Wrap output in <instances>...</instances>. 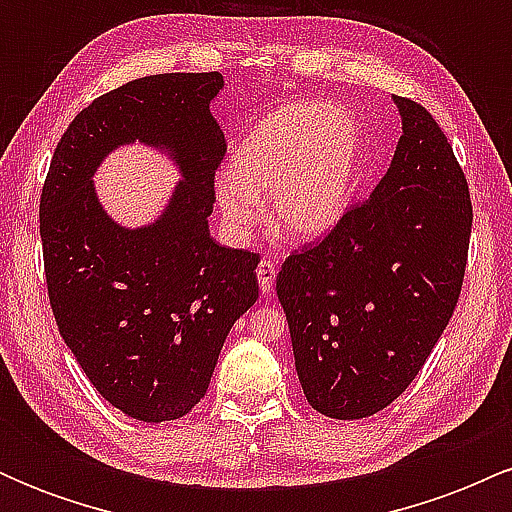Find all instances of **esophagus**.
Listing matches in <instances>:
<instances>
[{
	"instance_id": "1",
	"label": "esophagus",
	"mask_w": 512,
	"mask_h": 512,
	"mask_svg": "<svg viewBox=\"0 0 512 512\" xmlns=\"http://www.w3.org/2000/svg\"><path fill=\"white\" fill-rule=\"evenodd\" d=\"M257 281H260V289L264 296H272L276 284V267L272 260H262L257 264Z\"/></svg>"
}]
</instances>
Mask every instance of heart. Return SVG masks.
Wrapping results in <instances>:
<instances>
[{"instance_id": "b5f03b06", "label": "heart", "mask_w": 512, "mask_h": 512, "mask_svg": "<svg viewBox=\"0 0 512 512\" xmlns=\"http://www.w3.org/2000/svg\"><path fill=\"white\" fill-rule=\"evenodd\" d=\"M361 127L342 105L293 101L262 117L216 178L223 219L238 233L260 221L257 197L269 192L274 233L315 240L344 216L361 158Z\"/></svg>"}]
</instances>
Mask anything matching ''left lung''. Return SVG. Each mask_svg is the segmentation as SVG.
Listing matches in <instances>:
<instances>
[{
    "mask_svg": "<svg viewBox=\"0 0 512 512\" xmlns=\"http://www.w3.org/2000/svg\"><path fill=\"white\" fill-rule=\"evenodd\" d=\"M395 103L402 137L383 180L276 276L303 395L330 419H366L407 390L467 267V178L424 105Z\"/></svg>",
    "mask_w": 512,
    "mask_h": 512,
    "instance_id": "obj_1",
    "label": "left lung"
}]
</instances>
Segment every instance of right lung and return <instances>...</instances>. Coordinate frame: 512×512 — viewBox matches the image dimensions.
Segmentation results:
<instances>
[{
    "instance_id": "1",
    "label": "right lung",
    "mask_w": 512,
    "mask_h": 512,
    "mask_svg": "<svg viewBox=\"0 0 512 512\" xmlns=\"http://www.w3.org/2000/svg\"><path fill=\"white\" fill-rule=\"evenodd\" d=\"M219 72L156 74L74 117L40 195L45 279L57 327L101 395L146 424L185 416L207 395L221 346L255 305L257 262L209 236L226 139L209 113ZM168 150L183 180L149 227L104 214L92 173L117 145Z\"/></svg>"
}]
</instances>
